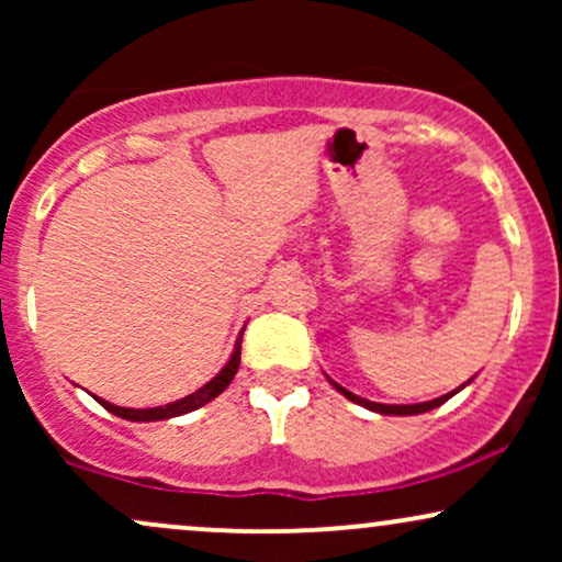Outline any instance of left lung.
Listing matches in <instances>:
<instances>
[{"instance_id":"8db88e82","label":"left lung","mask_w":562,"mask_h":562,"mask_svg":"<svg viewBox=\"0 0 562 562\" xmlns=\"http://www.w3.org/2000/svg\"><path fill=\"white\" fill-rule=\"evenodd\" d=\"M330 380V378H327ZM333 383V389L335 391H340L344 393L346 398H351L353 404H359V406H367V409H372V412H378V415H423V412H430V409H436V406H441L443 402H449L451 396H454V393H460L462 389H465V385H460V389L457 391H451V393H447V396H438V398H434V402H423V404H378V402H367V398H362V396H357V393H351V391H346L344 385H338L335 383V380H330Z\"/></svg>"}]
</instances>
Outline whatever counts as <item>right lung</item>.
Masks as SVG:
<instances>
[{
	"instance_id": "right-lung-1",
	"label": "right lung",
	"mask_w": 562,
	"mask_h": 562,
	"mask_svg": "<svg viewBox=\"0 0 562 562\" xmlns=\"http://www.w3.org/2000/svg\"><path fill=\"white\" fill-rule=\"evenodd\" d=\"M240 344H243V335H240V338H237L235 351H232L229 362L222 367V372H218L216 378H211L209 383L203 385V389H198L195 393H190V396L179 398V402H171V404H166V406H153V409H128V406H115L111 402H105V398H97V402L105 406L108 412H113V415L124 417V420H132V423H156V420H169V417L187 415V412L198 409V406L214 402L218 393H222L232 383V378H235L237 367H240Z\"/></svg>"
}]
</instances>
